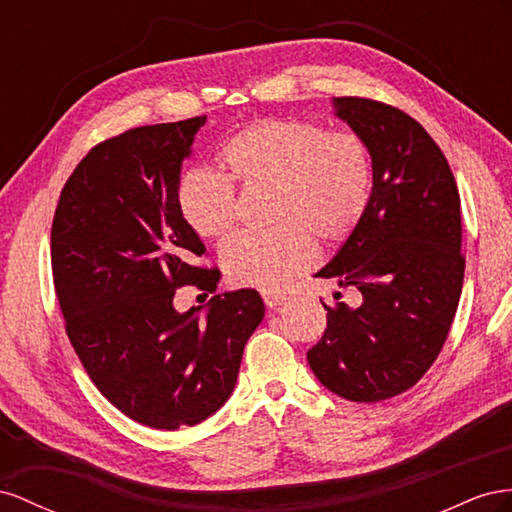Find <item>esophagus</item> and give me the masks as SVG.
Here are the masks:
<instances>
[{
  "mask_svg": "<svg viewBox=\"0 0 512 512\" xmlns=\"http://www.w3.org/2000/svg\"><path fill=\"white\" fill-rule=\"evenodd\" d=\"M264 302L266 306H270V309H276V306H281L287 302V296L285 294H274V291H264Z\"/></svg>",
  "mask_w": 512,
  "mask_h": 512,
  "instance_id": "1",
  "label": "esophagus"
}]
</instances>
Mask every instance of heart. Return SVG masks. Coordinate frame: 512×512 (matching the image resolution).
I'll return each instance as SVG.
<instances>
[{"mask_svg": "<svg viewBox=\"0 0 512 512\" xmlns=\"http://www.w3.org/2000/svg\"><path fill=\"white\" fill-rule=\"evenodd\" d=\"M229 180L272 188V231L240 233L221 248L233 285L276 291L311 266L313 240L345 242L371 201L373 165L367 143L349 130L300 120H261L221 150ZM221 175L195 171L178 186V208L201 238H218L236 223V193Z\"/></svg>", "mask_w": 512, "mask_h": 512, "instance_id": "b5f03b06", "label": "heart"}]
</instances>
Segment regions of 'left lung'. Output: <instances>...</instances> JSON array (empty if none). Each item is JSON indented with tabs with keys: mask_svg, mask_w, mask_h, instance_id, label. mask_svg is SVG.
I'll use <instances>...</instances> for the list:
<instances>
[{
	"mask_svg": "<svg viewBox=\"0 0 512 512\" xmlns=\"http://www.w3.org/2000/svg\"><path fill=\"white\" fill-rule=\"evenodd\" d=\"M367 143L371 201L362 223L317 272L354 285L360 304H324L328 326L306 354L330 392L377 403L412 388L448 337L463 287L461 199L448 160L414 118L369 98H332Z\"/></svg>",
	"mask_w": 512,
	"mask_h": 512,
	"instance_id": "obj_1",
	"label": "left lung"
}]
</instances>
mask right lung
I'll return each instance as SVG.
<instances>
[{
	"label": "right lung",
	"instance_id": "1",
	"mask_svg": "<svg viewBox=\"0 0 512 512\" xmlns=\"http://www.w3.org/2000/svg\"><path fill=\"white\" fill-rule=\"evenodd\" d=\"M206 115L98 143L62 188L51 268L68 339L96 388L145 427H193L236 386L248 337L264 319L255 289L175 311L182 285L216 289V270L178 208L182 163Z\"/></svg>",
	"mask_w": 512,
	"mask_h": 512
}]
</instances>
